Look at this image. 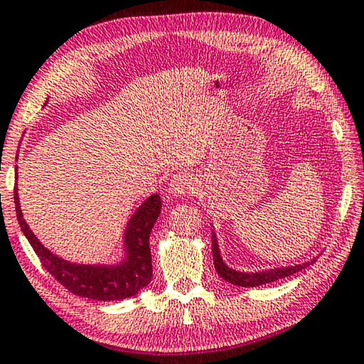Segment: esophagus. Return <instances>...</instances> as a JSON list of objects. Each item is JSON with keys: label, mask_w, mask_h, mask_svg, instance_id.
<instances>
[{"label": "esophagus", "mask_w": 364, "mask_h": 364, "mask_svg": "<svg viewBox=\"0 0 364 364\" xmlns=\"http://www.w3.org/2000/svg\"><path fill=\"white\" fill-rule=\"evenodd\" d=\"M168 191L173 196H180V198L191 196L198 191V183H196L194 176L189 171H178L170 180Z\"/></svg>", "instance_id": "1"}]
</instances>
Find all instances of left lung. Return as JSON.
Returning <instances> with one entry per match:
<instances>
[{"mask_svg":"<svg viewBox=\"0 0 364 364\" xmlns=\"http://www.w3.org/2000/svg\"><path fill=\"white\" fill-rule=\"evenodd\" d=\"M212 257H213V265H215L217 274L220 275L225 282L233 284L236 287H245V288L272 284L275 280L285 279V277H290L293 274L299 272V270L306 269L308 265L314 264L316 261V259H311L309 262H304V264L290 265V267H280V269H272V270H262V272H251V274L238 272V270H233L222 261L220 251H218V245H217V238L213 233H212Z\"/></svg>","mask_w":364,"mask_h":364,"instance_id":"8db88e82","label":"left lung"}]
</instances>
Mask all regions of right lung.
<instances>
[{
    "mask_svg": "<svg viewBox=\"0 0 364 364\" xmlns=\"http://www.w3.org/2000/svg\"><path fill=\"white\" fill-rule=\"evenodd\" d=\"M14 204L22 233L33 247L40 262L55 277L56 282H60L74 295L100 299V301H114L136 295L151 282L152 256L149 236L160 215L161 200L159 194H152L147 200H144V204L131 217L124 233L126 257L117 265H80L66 262L65 259L55 256L42 246L22 217L17 188H14Z\"/></svg>",
    "mask_w": 364,
    "mask_h": 364,
    "instance_id": "add662e5",
    "label": "right lung"
}]
</instances>
